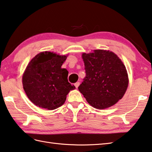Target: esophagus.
<instances>
[{
	"mask_svg": "<svg viewBox=\"0 0 152 152\" xmlns=\"http://www.w3.org/2000/svg\"><path fill=\"white\" fill-rule=\"evenodd\" d=\"M80 82H76L75 83H74V86L76 87V88H78V87L80 86Z\"/></svg>",
	"mask_w": 152,
	"mask_h": 152,
	"instance_id": "obj_1",
	"label": "esophagus"
}]
</instances>
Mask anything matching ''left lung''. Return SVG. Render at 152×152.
I'll return each instance as SVG.
<instances>
[{
  "mask_svg": "<svg viewBox=\"0 0 152 152\" xmlns=\"http://www.w3.org/2000/svg\"><path fill=\"white\" fill-rule=\"evenodd\" d=\"M86 77L78 87L89 104L104 109L115 104L128 86L127 70L121 59L110 51L96 50L83 53Z\"/></svg>",
  "mask_w": 152,
  "mask_h": 152,
  "instance_id": "left-lung-1",
  "label": "left lung"
}]
</instances>
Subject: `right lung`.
I'll return each instance as SVG.
<instances>
[{
    "mask_svg": "<svg viewBox=\"0 0 152 152\" xmlns=\"http://www.w3.org/2000/svg\"><path fill=\"white\" fill-rule=\"evenodd\" d=\"M66 59V56L45 51L28 63L23 76V86L28 98L36 106L56 109L64 104L68 93L75 88L68 81V70L61 68Z\"/></svg>",
    "mask_w": 152,
    "mask_h": 152,
    "instance_id": "add662e5",
    "label": "right lung"
}]
</instances>
